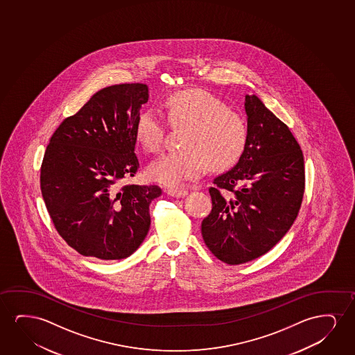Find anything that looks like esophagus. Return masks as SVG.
I'll list each match as a JSON object with an SVG mask.
<instances>
[{
    "label": "esophagus",
    "instance_id": "obj_1",
    "mask_svg": "<svg viewBox=\"0 0 355 355\" xmlns=\"http://www.w3.org/2000/svg\"><path fill=\"white\" fill-rule=\"evenodd\" d=\"M166 193L172 198H184L185 195L188 194L185 189H167Z\"/></svg>",
    "mask_w": 355,
    "mask_h": 355
}]
</instances>
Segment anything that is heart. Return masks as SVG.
<instances>
[{
    "label": "heart",
    "mask_w": 355,
    "mask_h": 355,
    "mask_svg": "<svg viewBox=\"0 0 355 355\" xmlns=\"http://www.w3.org/2000/svg\"><path fill=\"white\" fill-rule=\"evenodd\" d=\"M172 126H187L183 149L153 161L146 173L156 183L177 188L198 180L209 166L225 170L234 165L248 143V125L238 112L214 93L201 88L175 92L164 104ZM166 123L160 112L148 109L138 116L136 138L144 150L157 153L164 146Z\"/></svg>",
    "instance_id": "b5f03b06"
}]
</instances>
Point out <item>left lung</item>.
Returning a JSON list of instances; mask_svg holds the SVG:
<instances>
[{
    "label": "left lung",
    "mask_w": 355,
    "mask_h": 355,
    "mask_svg": "<svg viewBox=\"0 0 355 355\" xmlns=\"http://www.w3.org/2000/svg\"><path fill=\"white\" fill-rule=\"evenodd\" d=\"M245 112L248 143L238 164L214 178L212 211L201 223L206 246L230 266L261 257L284 238L306 182L301 146L288 127L254 94L245 96Z\"/></svg>",
    "instance_id": "left-lung-1"
}]
</instances>
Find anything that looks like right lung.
<instances>
[{
    "label": "right lung",
    "instance_id": "add662e5",
    "mask_svg": "<svg viewBox=\"0 0 355 355\" xmlns=\"http://www.w3.org/2000/svg\"><path fill=\"white\" fill-rule=\"evenodd\" d=\"M148 98L144 83L103 88L59 125L44 153V204L59 235L86 257H128L150 228L161 188L121 185L139 168L136 123Z\"/></svg>",
    "mask_w": 355,
    "mask_h": 355
}]
</instances>
